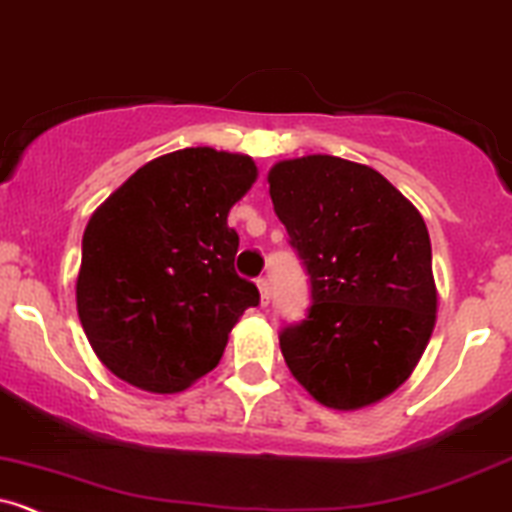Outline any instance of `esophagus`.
I'll return each instance as SVG.
<instances>
[{"instance_id":"34e87169","label":"esophagus","mask_w":512,"mask_h":512,"mask_svg":"<svg viewBox=\"0 0 512 512\" xmlns=\"http://www.w3.org/2000/svg\"><path fill=\"white\" fill-rule=\"evenodd\" d=\"M257 289H260V304L267 306L270 304V282L265 277L257 279Z\"/></svg>"}]
</instances>
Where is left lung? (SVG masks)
Segmentation results:
<instances>
[{"label":"left lung","mask_w":512,"mask_h":512,"mask_svg":"<svg viewBox=\"0 0 512 512\" xmlns=\"http://www.w3.org/2000/svg\"><path fill=\"white\" fill-rule=\"evenodd\" d=\"M267 181L311 282L306 319L279 333L289 370L333 410L383 400L437 321L424 218L383 174L328 154L279 161Z\"/></svg>","instance_id":"8db88e82"}]
</instances>
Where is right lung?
I'll return each instance as SVG.
<instances>
[{
  "mask_svg": "<svg viewBox=\"0 0 512 512\" xmlns=\"http://www.w3.org/2000/svg\"><path fill=\"white\" fill-rule=\"evenodd\" d=\"M245 154L191 147L149 161L93 213L75 299L110 373L179 392L211 373L260 292L235 272L228 213L255 184Z\"/></svg>",
  "mask_w": 512,
  "mask_h": 512,
  "instance_id": "add662e5",
  "label": "right lung"
}]
</instances>
